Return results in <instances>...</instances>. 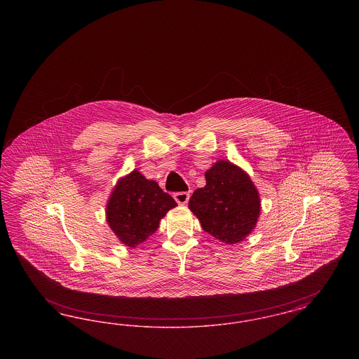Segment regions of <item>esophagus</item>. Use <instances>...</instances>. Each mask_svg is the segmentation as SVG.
<instances>
[{"label": "esophagus", "mask_w": 359, "mask_h": 359, "mask_svg": "<svg viewBox=\"0 0 359 359\" xmlns=\"http://www.w3.org/2000/svg\"><path fill=\"white\" fill-rule=\"evenodd\" d=\"M176 203L179 205H187L188 199H189V194L188 192H176L173 195Z\"/></svg>", "instance_id": "obj_1"}]
</instances>
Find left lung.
Listing matches in <instances>:
<instances>
[{
    "label": "left lung",
    "mask_w": 359,
    "mask_h": 359,
    "mask_svg": "<svg viewBox=\"0 0 359 359\" xmlns=\"http://www.w3.org/2000/svg\"><path fill=\"white\" fill-rule=\"evenodd\" d=\"M205 176V187L195 189L188 208L205 233L226 245L238 243L256 229L258 189L248 172L226 160L214 163Z\"/></svg>",
    "instance_id": "obj_1"
}]
</instances>
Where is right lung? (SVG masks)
Masks as SVG:
<instances>
[{
    "label": "right lung",
    "mask_w": 359,
    "mask_h": 359,
    "mask_svg": "<svg viewBox=\"0 0 359 359\" xmlns=\"http://www.w3.org/2000/svg\"><path fill=\"white\" fill-rule=\"evenodd\" d=\"M176 205L154 180L135 170L118 179L113 188L106 205V221L121 243L135 249L154 234Z\"/></svg>",
    "instance_id": "add662e5"
}]
</instances>
